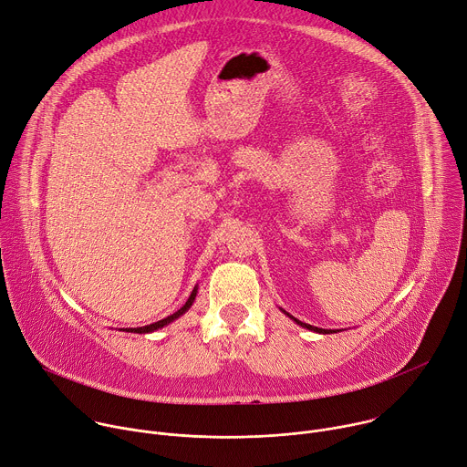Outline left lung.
Wrapping results in <instances>:
<instances>
[{
    "mask_svg": "<svg viewBox=\"0 0 467 467\" xmlns=\"http://www.w3.org/2000/svg\"><path fill=\"white\" fill-rule=\"evenodd\" d=\"M290 316V314H288ZM297 325H301V327H305V328H308V330H314V332H323V335H330V332H335V330H325V328H317V327H312V325H308V323H303V321H299V319H296L294 316H290Z\"/></svg>",
    "mask_w": 467,
    "mask_h": 467,
    "instance_id": "1",
    "label": "left lung"
}]
</instances>
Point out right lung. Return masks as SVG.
<instances>
[{
    "mask_svg": "<svg viewBox=\"0 0 467 467\" xmlns=\"http://www.w3.org/2000/svg\"><path fill=\"white\" fill-rule=\"evenodd\" d=\"M195 294H197V288H193V292L190 294L188 301H186L177 312H173L171 316H168V317H164V319H161V321H155V323H151V325H146V327H137V328H130V330L127 328V332H139V335H142V332H153V330H157V328H161V327L171 323L173 319H177L179 316H182V314L192 306V303H193V299H195Z\"/></svg>",
    "mask_w": 467,
    "mask_h": 467,
    "instance_id": "right-lung-1",
    "label": "right lung"
}]
</instances>
